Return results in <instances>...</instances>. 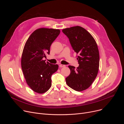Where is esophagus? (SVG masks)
<instances>
[{
  "label": "esophagus",
  "instance_id": "34e87169",
  "mask_svg": "<svg viewBox=\"0 0 124 124\" xmlns=\"http://www.w3.org/2000/svg\"><path fill=\"white\" fill-rule=\"evenodd\" d=\"M66 66L65 65H62V64H60L59 65V67H61V68H62V67H65Z\"/></svg>",
  "mask_w": 124,
  "mask_h": 124
}]
</instances>
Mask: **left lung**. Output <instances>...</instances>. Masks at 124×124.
I'll return each mask as SVG.
<instances>
[{
    "instance_id": "obj_1",
    "label": "left lung",
    "mask_w": 124,
    "mask_h": 124,
    "mask_svg": "<svg viewBox=\"0 0 124 124\" xmlns=\"http://www.w3.org/2000/svg\"><path fill=\"white\" fill-rule=\"evenodd\" d=\"M62 32L78 54L79 66H68L70 73L66 78V83L77 91H83L91 86L98 73L100 56L97 44L91 34L81 26L65 28Z\"/></svg>"
}]
</instances>
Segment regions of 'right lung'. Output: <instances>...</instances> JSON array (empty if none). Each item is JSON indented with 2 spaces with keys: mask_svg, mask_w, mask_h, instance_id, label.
<instances>
[{
  "mask_svg": "<svg viewBox=\"0 0 124 124\" xmlns=\"http://www.w3.org/2000/svg\"><path fill=\"white\" fill-rule=\"evenodd\" d=\"M60 30L41 28L35 30L27 39L23 51L21 65L25 80L34 92L43 94L51 86V77L58 65L43 58L50 53L51 44L58 37Z\"/></svg>",
  "mask_w": 124,
  "mask_h": 124,
  "instance_id": "obj_1",
  "label": "right lung"
}]
</instances>
